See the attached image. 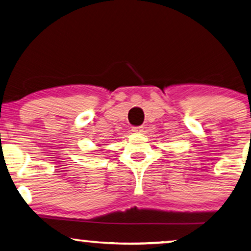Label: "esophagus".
Masks as SVG:
<instances>
[{
	"label": "esophagus",
	"instance_id": "esophagus-1",
	"mask_svg": "<svg viewBox=\"0 0 251 251\" xmlns=\"http://www.w3.org/2000/svg\"><path fill=\"white\" fill-rule=\"evenodd\" d=\"M132 130L134 133H141L143 130V126H134Z\"/></svg>",
	"mask_w": 251,
	"mask_h": 251
}]
</instances>
